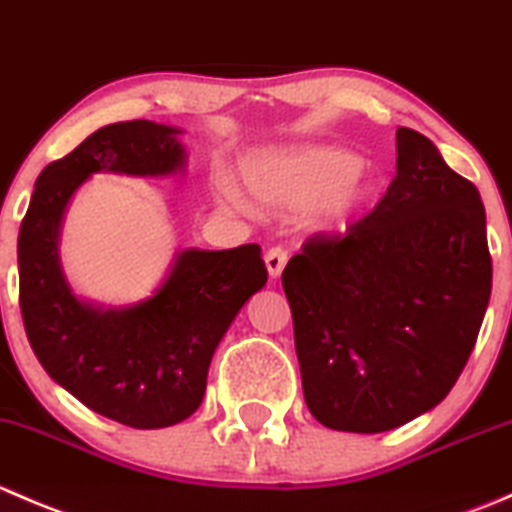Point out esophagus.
<instances>
[{"instance_id":"esophagus-1","label":"esophagus","mask_w":512,"mask_h":512,"mask_svg":"<svg viewBox=\"0 0 512 512\" xmlns=\"http://www.w3.org/2000/svg\"><path fill=\"white\" fill-rule=\"evenodd\" d=\"M289 255L285 247H270L265 255V265H267V272H270L272 277H280L282 270H285Z\"/></svg>"}]
</instances>
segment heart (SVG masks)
Masks as SVG:
<instances>
[{
  "label": "heart",
  "instance_id": "b5f03b06",
  "mask_svg": "<svg viewBox=\"0 0 512 512\" xmlns=\"http://www.w3.org/2000/svg\"><path fill=\"white\" fill-rule=\"evenodd\" d=\"M245 180L267 205L299 208L314 203V213L324 223H344L371 198L361 158L337 146H297L267 153L245 165ZM223 193L227 203L245 208V200L232 185H225Z\"/></svg>",
  "mask_w": 512,
  "mask_h": 512
}]
</instances>
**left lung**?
Here are the masks:
<instances>
[{
  "instance_id": "obj_1",
  "label": "left lung",
  "mask_w": 512,
  "mask_h": 512,
  "mask_svg": "<svg viewBox=\"0 0 512 512\" xmlns=\"http://www.w3.org/2000/svg\"><path fill=\"white\" fill-rule=\"evenodd\" d=\"M490 282L478 188L399 128L379 205L344 235L309 237L282 272L312 416L381 433L441 404L476 347Z\"/></svg>"
}]
</instances>
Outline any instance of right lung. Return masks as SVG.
<instances>
[{
    "label": "right lung",
    "instance_id": "obj_1",
    "mask_svg": "<svg viewBox=\"0 0 512 512\" xmlns=\"http://www.w3.org/2000/svg\"><path fill=\"white\" fill-rule=\"evenodd\" d=\"M180 131L153 121L98 128L41 170L19 227V307L46 374L96 414L165 428L200 406L215 347L242 304L265 287L260 245L185 250L151 299L98 309L74 297L56 237L74 190L98 170L168 175L183 168Z\"/></svg>",
    "mask_w": 512,
    "mask_h": 512
}]
</instances>
